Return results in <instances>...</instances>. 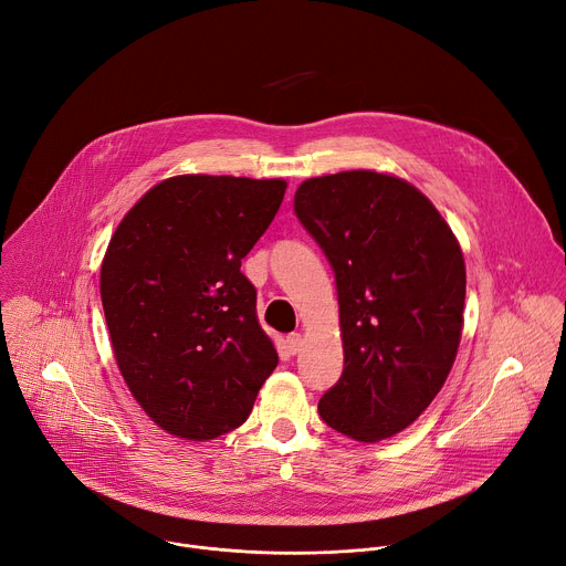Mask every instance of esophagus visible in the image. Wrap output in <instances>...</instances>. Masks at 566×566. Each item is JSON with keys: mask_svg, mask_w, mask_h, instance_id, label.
<instances>
[{"mask_svg": "<svg viewBox=\"0 0 566 566\" xmlns=\"http://www.w3.org/2000/svg\"><path fill=\"white\" fill-rule=\"evenodd\" d=\"M284 345H286V352H289L291 356H295V354L302 349V336H300V334H291V336H286Z\"/></svg>", "mask_w": 566, "mask_h": 566, "instance_id": "obj_1", "label": "esophagus"}]
</instances>
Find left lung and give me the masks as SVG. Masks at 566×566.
<instances>
[{"instance_id": "left-lung-1", "label": "left lung", "mask_w": 566, "mask_h": 566, "mask_svg": "<svg viewBox=\"0 0 566 566\" xmlns=\"http://www.w3.org/2000/svg\"><path fill=\"white\" fill-rule=\"evenodd\" d=\"M293 208L338 289L345 367L317 412L356 441L394 437L421 417L457 358L459 241L426 195L371 170L306 179Z\"/></svg>"}]
</instances>
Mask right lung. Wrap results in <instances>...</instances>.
<instances>
[{
	"label": "right lung",
	"instance_id": "add662e5",
	"mask_svg": "<svg viewBox=\"0 0 566 566\" xmlns=\"http://www.w3.org/2000/svg\"><path fill=\"white\" fill-rule=\"evenodd\" d=\"M286 181L184 175L118 223L101 297L118 369L166 432L208 441L244 423L277 352L241 260L266 232Z\"/></svg>",
	"mask_w": 566,
	"mask_h": 566
}]
</instances>
